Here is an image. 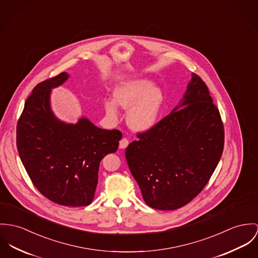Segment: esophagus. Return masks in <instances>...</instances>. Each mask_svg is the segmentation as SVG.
<instances>
[{
  "label": "esophagus",
  "mask_w": 258,
  "mask_h": 258,
  "mask_svg": "<svg viewBox=\"0 0 258 258\" xmlns=\"http://www.w3.org/2000/svg\"><path fill=\"white\" fill-rule=\"evenodd\" d=\"M128 145H129V141L127 140L126 138H123L119 142V148L120 149H125V148H127Z\"/></svg>",
  "instance_id": "1"
}]
</instances>
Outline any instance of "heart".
Listing matches in <instances>:
<instances>
[{
    "instance_id": "b5f03b06",
    "label": "heart",
    "mask_w": 258,
    "mask_h": 258,
    "mask_svg": "<svg viewBox=\"0 0 258 258\" xmlns=\"http://www.w3.org/2000/svg\"><path fill=\"white\" fill-rule=\"evenodd\" d=\"M114 100H106L104 108L111 119H117L118 107L130 109L127 117L129 126L135 131H148L158 122L163 103V92L154 87L147 79H137L119 85L115 89Z\"/></svg>"
}]
</instances>
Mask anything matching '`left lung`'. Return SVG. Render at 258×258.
<instances>
[{"mask_svg":"<svg viewBox=\"0 0 258 258\" xmlns=\"http://www.w3.org/2000/svg\"><path fill=\"white\" fill-rule=\"evenodd\" d=\"M137 137L126 149L127 164L146 204L166 211L186 205L208 183L225 133L206 84L192 74L180 103Z\"/></svg>","mask_w":258,"mask_h":258,"instance_id":"8db88e82","label":"left lung"}]
</instances>
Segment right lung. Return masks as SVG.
I'll use <instances>...</instances> for the list:
<instances>
[{
	"instance_id": "obj_1",
	"label": "right lung",
	"mask_w": 258,
	"mask_h": 258,
	"mask_svg": "<svg viewBox=\"0 0 258 258\" xmlns=\"http://www.w3.org/2000/svg\"><path fill=\"white\" fill-rule=\"evenodd\" d=\"M64 72L38 84L24 103L17 126V147L34 186L63 206H87L94 200L100 161L117 151L122 134L98 128L88 118L76 124L55 116L51 90L64 84Z\"/></svg>"
}]
</instances>
